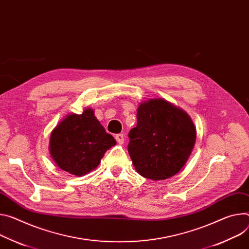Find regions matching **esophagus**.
<instances>
[{
    "mask_svg": "<svg viewBox=\"0 0 249 249\" xmlns=\"http://www.w3.org/2000/svg\"><path fill=\"white\" fill-rule=\"evenodd\" d=\"M115 139H116V141H117L120 145H122V144L124 143V136H123V134H117V135H115Z\"/></svg>",
    "mask_w": 249,
    "mask_h": 249,
    "instance_id": "obj_1",
    "label": "esophagus"
}]
</instances>
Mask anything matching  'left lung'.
I'll use <instances>...</instances> for the list:
<instances>
[{"label":"left lung","instance_id":"left-lung-1","mask_svg":"<svg viewBox=\"0 0 249 249\" xmlns=\"http://www.w3.org/2000/svg\"><path fill=\"white\" fill-rule=\"evenodd\" d=\"M128 152L142 177L162 180L178 174L192 154L196 126L188 113L171 102L154 98L137 109V126L129 133Z\"/></svg>","mask_w":249,"mask_h":249}]
</instances>
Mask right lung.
I'll return each mask as SVG.
<instances>
[{
	"instance_id": "obj_1",
	"label": "right lung",
	"mask_w": 249,
	"mask_h": 249,
	"mask_svg": "<svg viewBox=\"0 0 249 249\" xmlns=\"http://www.w3.org/2000/svg\"><path fill=\"white\" fill-rule=\"evenodd\" d=\"M116 145L94 115L92 108L66 115L52 131L50 154L56 166L81 177L95 170L105 152Z\"/></svg>"
}]
</instances>
